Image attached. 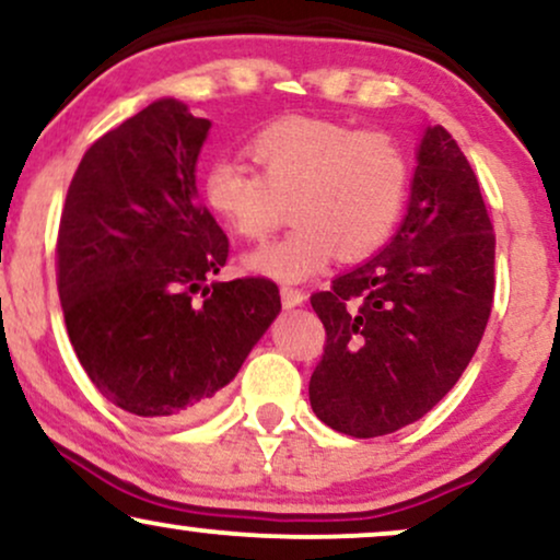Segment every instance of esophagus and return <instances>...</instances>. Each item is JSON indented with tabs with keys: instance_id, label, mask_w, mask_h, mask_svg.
<instances>
[{
	"instance_id": "obj_1",
	"label": "esophagus",
	"mask_w": 560,
	"mask_h": 560,
	"mask_svg": "<svg viewBox=\"0 0 560 560\" xmlns=\"http://www.w3.org/2000/svg\"><path fill=\"white\" fill-rule=\"evenodd\" d=\"M281 302H284V307H298L305 302V292L298 287H281Z\"/></svg>"
}]
</instances>
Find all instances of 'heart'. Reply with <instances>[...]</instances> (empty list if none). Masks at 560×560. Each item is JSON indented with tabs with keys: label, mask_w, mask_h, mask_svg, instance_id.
<instances>
[{
	"label": "heart",
	"mask_w": 560,
	"mask_h": 560,
	"mask_svg": "<svg viewBox=\"0 0 560 560\" xmlns=\"http://www.w3.org/2000/svg\"><path fill=\"white\" fill-rule=\"evenodd\" d=\"M258 172L237 159L208 161L200 195L242 240H266L284 203L294 226L247 255V268L279 281L315 276L341 253L360 260L381 250L407 208L412 166L394 138L320 117H281L247 143Z\"/></svg>",
	"instance_id": "obj_1"
}]
</instances>
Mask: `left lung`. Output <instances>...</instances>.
<instances>
[{
  "label": "left lung",
  "mask_w": 560,
  "mask_h": 560,
  "mask_svg": "<svg viewBox=\"0 0 560 560\" xmlns=\"http://www.w3.org/2000/svg\"><path fill=\"white\" fill-rule=\"evenodd\" d=\"M495 234L456 140L428 127L396 237L310 298L326 328L310 378L328 428L378 438L412 425L462 378L488 326Z\"/></svg>",
  "instance_id": "8db88e82"
}]
</instances>
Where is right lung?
<instances>
[{"label":"right lung","instance_id":"right-lung-1","mask_svg":"<svg viewBox=\"0 0 560 560\" xmlns=\"http://www.w3.org/2000/svg\"><path fill=\"white\" fill-rule=\"evenodd\" d=\"M208 127L153 101L88 148L59 221L67 334L93 386L140 420L211 407L281 310L262 276L206 284L229 258L195 187Z\"/></svg>","mask_w":560,"mask_h":560}]
</instances>
